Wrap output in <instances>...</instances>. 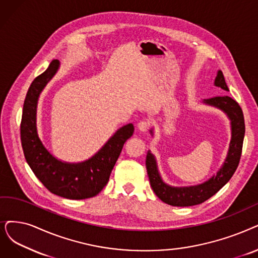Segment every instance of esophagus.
<instances>
[{
	"instance_id": "esophagus-1",
	"label": "esophagus",
	"mask_w": 258,
	"mask_h": 258,
	"mask_svg": "<svg viewBox=\"0 0 258 258\" xmlns=\"http://www.w3.org/2000/svg\"><path fill=\"white\" fill-rule=\"evenodd\" d=\"M138 127L141 131H147L150 127V122L148 120H141L139 123H138Z\"/></svg>"
}]
</instances>
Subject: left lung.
<instances>
[{
	"label": "left lung",
	"instance_id": "1",
	"mask_svg": "<svg viewBox=\"0 0 258 258\" xmlns=\"http://www.w3.org/2000/svg\"><path fill=\"white\" fill-rule=\"evenodd\" d=\"M215 86L224 91H229L225 84L222 72L219 71L215 79ZM205 104L217 107L223 110L231 119L232 125V140L228 157L224 161L222 168L218 173L203 184L191 187H171L165 184L158 172L156 160L150 153L146 156V168L151 188L158 197L165 203L172 207H191L203 203L210 199L223 185L229 182L235 170L238 167L242 152V144L244 138V118L240 106L229 96H217L204 100Z\"/></svg>",
	"mask_w": 258,
	"mask_h": 258
}]
</instances>
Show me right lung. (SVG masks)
Wrapping results in <instances>:
<instances>
[{
    "instance_id": "obj_1",
    "label": "right lung",
    "mask_w": 258,
    "mask_h": 258,
    "mask_svg": "<svg viewBox=\"0 0 258 258\" xmlns=\"http://www.w3.org/2000/svg\"><path fill=\"white\" fill-rule=\"evenodd\" d=\"M58 68L59 61L54 59L27 91L20 125L24 157L35 176L50 192L72 200L92 198L107 185L123 144L132 137L135 127L128 123L117 130L106 145L86 162L69 164L55 159L38 137L36 109L39 94Z\"/></svg>"
}]
</instances>
